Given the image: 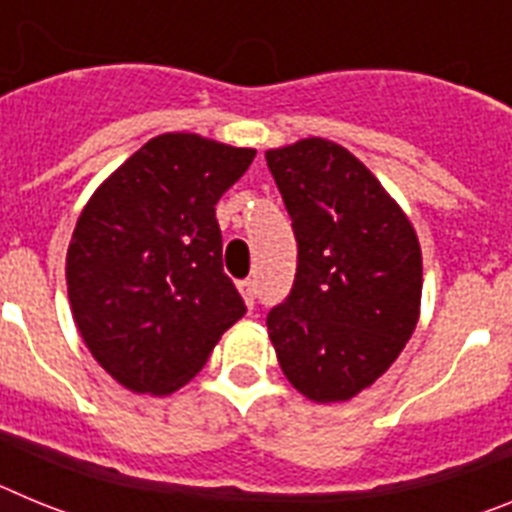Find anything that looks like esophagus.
Returning <instances> with one entry per match:
<instances>
[{"instance_id":"obj_1","label":"esophagus","mask_w":512,"mask_h":512,"mask_svg":"<svg viewBox=\"0 0 512 512\" xmlns=\"http://www.w3.org/2000/svg\"><path fill=\"white\" fill-rule=\"evenodd\" d=\"M238 289H241L248 310H253V305H256V284H253L251 279H243V282H238Z\"/></svg>"}]
</instances>
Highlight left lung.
Listing matches in <instances>:
<instances>
[{
    "label": "left lung",
    "mask_w": 512,
    "mask_h": 512,
    "mask_svg": "<svg viewBox=\"0 0 512 512\" xmlns=\"http://www.w3.org/2000/svg\"><path fill=\"white\" fill-rule=\"evenodd\" d=\"M266 164L297 241L295 284L266 315L279 366L310 400H351L390 369L418 325V235L338 143L297 140L266 151Z\"/></svg>",
    "instance_id": "left-lung-1"
}]
</instances>
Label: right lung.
I'll list each match as a JSON object with an SVG mask.
<instances>
[{
  "label": "right lung",
  "mask_w": 512,
  "mask_h": 512,
  "mask_svg": "<svg viewBox=\"0 0 512 512\" xmlns=\"http://www.w3.org/2000/svg\"><path fill=\"white\" fill-rule=\"evenodd\" d=\"M253 148L166 133L115 171L79 215L66 284L81 338L122 387L169 395L246 315L223 271L217 200Z\"/></svg>",
  "instance_id": "1"
}]
</instances>
